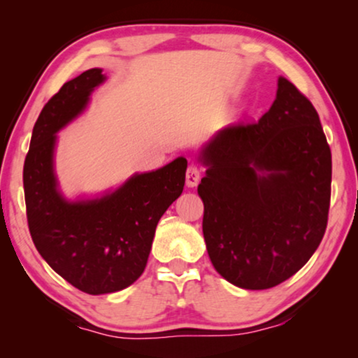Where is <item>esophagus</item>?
Wrapping results in <instances>:
<instances>
[{
	"mask_svg": "<svg viewBox=\"0 0 358 358\" xmlns=\"http://www.w3.org/2000/svg\"><path fill=\"white\" fill-rule=\"evenodd\" d=\"M200 178H202V171L194 164L189 166L187 174H185V184H187V187H195L199 184Z\"/></svg>",
	"mask_w": 358,
	"mask_h": 358,
	"instance_id": "34e87169",
	"label": "esophagus"
}]
</instances>
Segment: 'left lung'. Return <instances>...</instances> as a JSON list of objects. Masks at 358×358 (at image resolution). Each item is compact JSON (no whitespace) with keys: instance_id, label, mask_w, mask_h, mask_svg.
<instances>
[{"instance_id":"8db88e82","label":"left lung","mask_w":358,"mask_h":358,"mask_svg":"<svg viewBox=\"0 0 358 358\" xmlns=\"http://www.w3.org/2000/svg\"><path fill=\"white\" fill-rule=\"evenodd\" d=\"M257 124H231L200 150L203 238L233 285L266 290L320 246L331 200V150L320 115L285 78Z\"/></svg>"}]
</instances>
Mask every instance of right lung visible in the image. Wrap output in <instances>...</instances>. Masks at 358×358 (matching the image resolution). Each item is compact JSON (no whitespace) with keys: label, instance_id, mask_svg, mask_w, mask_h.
<instances>
[{"label":"right lung","instance_id":"1","mask_svg":"<svg viewBox=\"0 0 358 358\" xmlns=\"http://www.w3.org/2000/svg\"><path fill=\"white\" fill-rule=\"evenodd\" d=\"M107 80L91 68L43 106L24 161V195L32 241L45 262L78 290L104 295L130 287L143 273L156 224L182 194L187 159L134 174L96 197L66 199L55 174L57 134L81 115Z\"/></svg>","mask_w":358,"mask_h":358}]
</instances>
